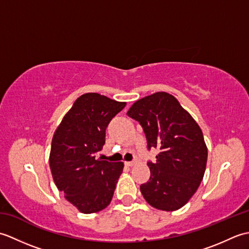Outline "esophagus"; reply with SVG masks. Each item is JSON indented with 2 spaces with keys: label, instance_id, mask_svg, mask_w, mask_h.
Listing matches in <instances>:
<instances>
[{
  "label": "esophagus",
  "instance_id": "esophagus-1",
  "mask_svg": "<svg viewBox=\"0 0 249 249\" xmlns=\"http://www.w3.org/2000/svg\"><path fill=\"white\" fill-rule=\"evenodd\" d=\"M135 161H125V165L128 166V167H133L135 165Z\"/></svg>",
  "mask_w": 249,
  "mask_h": 249
}]
</instances>
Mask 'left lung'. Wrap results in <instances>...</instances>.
<instances>
[{
    "label": "left lung",
    "instance_id": "left-lung-1",
    "mask_svg": "<svg viewBox=\"0 0 249 249\" xmlns=\"http://www.w3.org/2000/svg\"><path fill=\"white\" fill-rule=\"evenodd\" d=\"M127 115L143 128L147 149L160 150L156 161L147 162L151 177L140 186L141 194L157 210L181 209L204 176L208 147L202 130L178 99L166 92L137 100Z\"/></svg>",
    "mask_w": 249,
    "mask_h": 249
}]
</instances>
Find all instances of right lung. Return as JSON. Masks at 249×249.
Returning <instances> with one entry per match:
<instances>
[{"label":"right lung","instance_id":"add662e5","mask_svg":"<svg viewBox=\"0 0 249 249\" xmlns=\"http://www.w3.org/2000/svg\"><path fill=\"white\" fill-rule=\"evenodd\" d=\"M126 106L97 93L76 99L52 138V178L65 199L84 214L110 204L124 163L96 160L105 144L106 128Z\"/></svg>","mask_w":249,"mask_h":249}]
</instances>
